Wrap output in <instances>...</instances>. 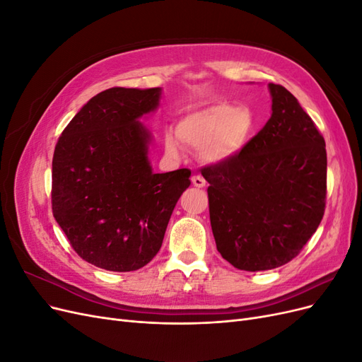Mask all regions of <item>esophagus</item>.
Here are the masks:
<instances>
[{
  "instance_id": "34e87169",
  "label": "esophagus",
  "mask_w": 362,
  "mask_h": 362,
  "mask_svg": "<svg viewBox=\"0 0 362 362\" xmlns=\"http://www.w3.org/2000/svg\"><path fill=\"white\" fill-rule=\"evenodd\" d=\"M192 182H193L194 187H198V189L205 187V180L201 177V175H193Z\"/></svg>"
}]
</instances>
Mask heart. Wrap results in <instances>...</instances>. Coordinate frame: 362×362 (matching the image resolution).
<instances>
[{
  "instance_id": "b5f03b06",
  "label": "heart",
  "mask_w": 362,
  "mask_h": 362,
  "mask_svg": "<svg viewBox=\"0 0 362 362\" xmlns=\"http://www.w3.org/2000/svg\"><path fill=\"white\" fill-rule=\"evenodd\" d=\"M257 124V116L247 105L213 103L185 113L177 124V136L169 133L164 137V148L168 154L178 156L180 140L185 146L199 151L205 163H225L249 145Z\"/></svg>"
}]
</instances>
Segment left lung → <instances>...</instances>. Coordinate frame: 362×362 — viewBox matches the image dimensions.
<instances>
[{
    "instance_id": "8db88e82",
    "label": "left lung",
    "mask_w": 362,
    "mask_h": 362,
    "mask_svg": "<svg viewBox=\"0 0 362 362\" xmlns=\"http://www.w3.org/2000/svg\"><path fill=\"white\" fill-rule=\"evenodd\" d=\"M269 92L264 128L237 157L202 170L217 250L246 272L287 264L325 214V139L286 87L270 83Z\"/></svg>"
}]
</instances>
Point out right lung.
<instances>
[{
    "instance_id": "add662e5",
    "label": "right lung",
    "mask_w": 362,
    "mask_h": 362,
    "mask_svg": "<svg viewBox=\"0 0 362 362\" xmlns=\"http://www.w3.org/2000/svg\"><path fill=\"white\" fill-rule=\"evenodd\" d=\"M161 87H113L81 107L52 158V214L84 261L110 272L146 266L190 185L189 169L154 173L151 131Z\"/></svg>"
}]
</instances>
